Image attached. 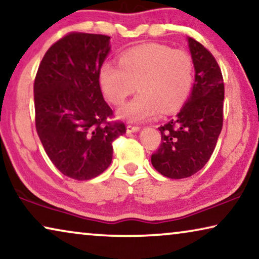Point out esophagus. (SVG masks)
I'll list each match as a JSON object with an SVG mask.
<instances>
[{"mask_svg": "<svg viewBox=\"0 0 259 259\" xmlns=\"http://www.w3.org/2000/svg\"><path fill=\"white\" fill-rule=\"evenodd\" d=\"M138 130H140V126L138 125H131V124L126 125V133H136Z\"/></svg>", "mask_w": 259, "mask_h": 259, "instance_id": "1", "label": "esophagus"}]
</instances>
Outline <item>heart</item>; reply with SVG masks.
<instances>
[{
    "label": "heart",
    "mask_w": 259,
    "mask_h": 259,
    "mask_svg": "<svg viewBox=\"0 0 259 259\" xmlns=\"http://www.w3.org/2000/svg\"><path fill=\"white\" fill-rule=\"evenodd\" d=\"M98 82L107 100L122 105L135 90L140 94L119 111L122 118L143 122L159 112L171 114L188 100L194 83V63L187 52L150 43L126 50L119 64L104 62Z\"/></svg>",
    "instance_id": "heart-1"
}]
</instances>
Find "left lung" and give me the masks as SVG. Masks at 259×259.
<instances>
[{
  "mask_svg": "<svg viewBox=\"0 0 259 259\" xmlns=\"http://www.w3.org/2000/svg\"><path fill=\"white\" fill-rule=\"evenodd\" d=\"M195 65V83L187 103L159 126L162 142L151 163L163 176L185 178L206 164L223 126L224 82L216 58L201 43L188 38Z\"/></svg>",
  "mask_w": 259,
  "mask_h": 259,
  "instance_id": "1",
  "label": "left lung"
}]
</instances>
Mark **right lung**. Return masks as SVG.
<instances>
[{
  "label": "right lung",
  "instance_id": "1",
  "mask_svg": "<svg viewBox=\"0 0 259 259\" xmlns=\"http://www.w3.org/2000/svg\"><path fill=\"white\" fill-rule=\"evenodd\" d=\"M107 35L69 32L48 49L34 82L36 131L64 176L92 180L110 165L112 142L125 134L104 101L98 70L110 52Z\"/></svg>",
  "mask_w": 259,
  "mask_h": 259
}]
</instances>
